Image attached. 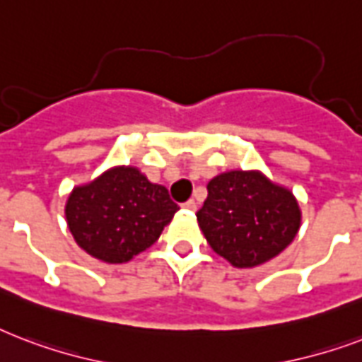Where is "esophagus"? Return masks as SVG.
<instances>
[{
  "instance_id": "34e87169",
  "label": "esophagus",
  "mask_w": 362,
  "mask_h": 362,
  "mask_svg": "<svg viewBox=\"0 0 362 362\" xmlns=\"http://www.w3.org/2000/svg\"><path fill=\"white\" fill-rule=\"evenodd\" d=\"M183 207H185V209H189V211H194V209H196V202H194V200L185 202Z\"/></svg>"
}]
</instances>
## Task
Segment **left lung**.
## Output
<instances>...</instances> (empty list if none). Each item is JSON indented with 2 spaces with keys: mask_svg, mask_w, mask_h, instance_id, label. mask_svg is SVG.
I'll return each instance as SVG.
<instances>
[{
  "mask_svg": "<svg viewBox=\"0 0 362 362\" xmlns=\"http://www.w3.org/2000/svg\"><path fill=\"white\" fill-rule=\"evenodd\" d=\"M196 219L215 253L238 268H253L295 240L300 209L293 192L264 175L228 172L207 183Z\"/></svg>",
  "mask_w": 362,
  "mask_h": 362,
  "instance_id": "obj_1",
  "label": "left lung"
}]
</instances>
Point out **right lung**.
Segmentation results:
<instances>
[{
    "mask_svg": "<svg viewBox=\"0 0 362 362\" xmlns=\"http://www.w3.org/2000/svg\"><path fill=\"white\" fill-rule=\"evenodd\" d=\"M177 209L166 187L136 168H115L71 192L66 219L79 247L119 264L151 247Z\"/></svg>",
    "mask_w": 362,
    "mask_h": 362,
    "instance_id": "add662e5",
    "label": "right lung"
}]
</instances>
